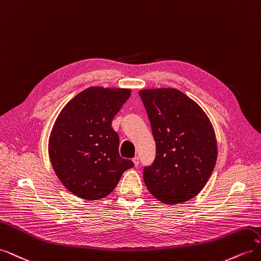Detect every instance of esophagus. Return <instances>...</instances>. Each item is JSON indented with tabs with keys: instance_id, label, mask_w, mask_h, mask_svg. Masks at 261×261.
<instances>
[{
	"instance_id": "1",
	"label": "esophagus",
	"mask_w": 261,
	"mask_h": 261,
	"mask_svg": "<svg viewBox=\"0 0 261 261\" xmlns=\"http://www.w3.org/2000/svg\"><path fill=\"white\" fill-rule=\"evenodd\" d=\"M133 162H134V164H135L136 167H137L138 163H139V158H138V156H135V158H134V159H133Z\"/></svg>"
}]
</instances>
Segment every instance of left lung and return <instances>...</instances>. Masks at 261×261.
<instances>
[{
  "mask_svg": "<svg viewBox=\"0 0 261 261\" xmlns=\"http://www.w3.org/2000/svg\"><path fill=\"white\" fill-rule=\"evenodd\" d=\"M155 141V158L144 168L149 192L164 203L192 199L217 161V140L202 109L174 88L139 91Z\"/></svg>",
  "mask_w": 261,
  "mask_h": 261,
  "instance_id": "1",
  "label": "left lung"
}]
</instances>
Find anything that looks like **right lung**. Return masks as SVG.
I'll list each match as a JSON object with an SVG mask.
<instances>
[{
	"label": "right lung",
	"instance_id": "add662e5",
	"mask_svg": "<svg viewBox=\"0 0 261 261\" xmlns=\"http://www.w3.org/2000/svg\"><path fill=\"white\" fill-rule=\"evenodd\" d=\"M129 89L90 87L62 110L51 132L49 154L55 174L70 193L87 200L103 198L134 162L118 153L112 121Z\"/></svg>",
	"mask_w": 261,
	"mask_h": 261
}]
</instances>
